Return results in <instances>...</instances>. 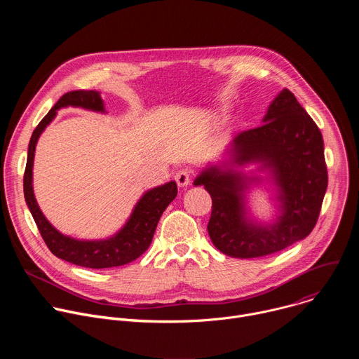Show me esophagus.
<instances>
[{
  "label": "esophagus",
  "mask_w": 359,
  "mask_h": 359,
  "mask_svg": "<svg viewBox=\"0 0 359 359\" xmlns=\"http://www.w3.org/2000/svg\"><path fill=\"white\" fill-rule=\"evenodd\" d=\"M175 180L177 183L179 187H184L187 184H190L191 182V175L189 169H180L176 175H175Z\"/></svg>",
  "instance_id": "34e87169"
}]
</instances>
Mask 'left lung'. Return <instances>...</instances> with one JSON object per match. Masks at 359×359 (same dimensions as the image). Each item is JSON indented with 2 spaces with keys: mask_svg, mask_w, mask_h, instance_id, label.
<instances>
[{
  "mask_svg": "<svg viewBox=\"0 0 359 359\" xmlns=\"http://www.w3.org/2000/svg\"><path fill=\"white\" fill-rule=\"evenodd\" d=\"M234 162H263L280 186L283 216L270 227H259L244 217L243 177L219 168L204 170L196 186L212 196L208 224L213 244L238 259H255L278 252L305 238L317 224L328 184L324 140L313 118L288 89L270 105L264 123L240 132L233 139Z\"/></svg>",
  "mask_w": 359,
  "mask_h": 359,
  "instance_id": "1",
  "label": "left lung"
}]
</instances>
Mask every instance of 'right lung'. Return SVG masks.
<instances>
[{"label":"right lung","instance_id":"1","mask_svg":"<svg viewBox=\"0 0 359 359\" xmlns=\"http://www.w3.org/2000/svg\"><path fill=\"white\" fill-rule=\"evenodd\" d=\"M69 105L104 112V102H102L99 92L96 90H71L60 97L54 108L38 123L29 140L28 159L24 173L25 201L45 244L58 259L88 269H111L125 266L140 257L149 248L161 216L177 196V186L175 182H169L144 193V196L136 204L126 226L112 238L100 241H79L61 234L49 224L38 208L32 191V163L35 144L39 135L46 125L54 119L60 108Z\"/></svg>","mask_w":359,"mask_h":359}]
</instances>
